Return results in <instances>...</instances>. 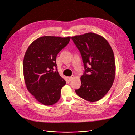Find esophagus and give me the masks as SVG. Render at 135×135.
<instances>
[{
	"label": "esophagus",
	"mask_w": 135,
	"mask_h": 135,
	"mask_svg": "<svg viewBox=\"0 0 135 135\" xmlns=\"http://www.w3.org/2000/svg\"><path fill=\"white\" fill-rule=\"evenodd\" d=\"M74 76H70V77H69V81H71L73 79H74Z\"/></svg>",
	"instance_id": "34e87169"
}]
</instances>
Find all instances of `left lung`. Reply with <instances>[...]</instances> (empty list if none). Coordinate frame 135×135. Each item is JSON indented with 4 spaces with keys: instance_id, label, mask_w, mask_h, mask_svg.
Masks as SVG:
<instances>
[{
    "instance_id": "8db88e82",
    "label": "left lung",
    "mask_w": 135,
    "mask_h": 135,
    "mask_svg": "<svg viewBox=\"0 0 135 135\" xmlns=\"http://www.w3.org/2000/svg\"><path fill=\"white\" fill-rule=\"evenodd\" d=\"M80 52L85 71L81 86L75 92L91 102L101 99L110 90L115 76V58L112 48L103 36L93 32L72 36Z\"/></svg>"
}]
</instances>
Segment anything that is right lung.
<instances>
[{"label": "right lung", "instance_id": "obj_1", "mask_svg": "<svg viewBox=\"0 0 135 135\" xmlns=\"http://www.w3.org/2000/svg\"><path fill=\"white\" fill-rule=\"evenodd\" d=\"M70 38L42 36L32 42L25 52L23 71L26 88L36 100L44 105L56 104L66 84L57 71L56 61L59 52L67 46Z\"/></svg>", "mask_w": 135, "mask_h": 135}]
</instances>
